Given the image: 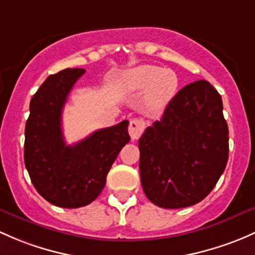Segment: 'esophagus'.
I'll return each mask as SVG.
<instances>
[{
    "label": "esophagus",
    "mask_w": 255,
    "mask_h": 255,
    "mask_svg": "<svg viewBox=\"0 0 255 255\" xmlns=\"http://www.w3.org/2000/svg\"><path fill=\"white\" fill-rule=\"evenodd\" d=\"M146 125L145 121L143 119H134L130 121L129 127H128V132H129V135L132 139H139L140 135L143 134L144 129H145Z\"/></svg>",
    "instance_id": "obj_1"
}]
</instances>
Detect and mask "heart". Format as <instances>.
I'll list each match as a JSON object with an SVG mask.
<instances>
[{
	"mask_svg": "<svg viewBox=\"0 0 255 255\" xmlns=\"http://www.w3.org/2000/svg\"><path fill=\"white\" fill-rule=\"evenodd\" d=\"M127 90L140 93L143 90V103L150 114H160L175 98L178 88V77L171 69H163L152 64H141L129 69L125 74Z\"/></svg>",
	"mask_w": 255,
	"mask_h": 255,
	"instance_id": "b5f03b06",
	"label": "heart"
}]
</instances>
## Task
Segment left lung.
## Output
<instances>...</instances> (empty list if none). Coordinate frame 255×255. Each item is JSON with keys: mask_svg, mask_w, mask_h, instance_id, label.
Returning <instances> with one entry per match:
<instances>
[{"mask_svg": "<svg viewBox=\"0 0 255 255\" xmlns=\"http://www.w3.org/2000/svg\"><path fill=\"white\" fill-rule=\"evenodd\" d=\"M221 95L206 80L182 88L139 139L143 191L155 205L187 208L202 202L226 167L229 127Z\"/></svg>", "mask_w": 255, "mask_h": 255, "instance_id": "left-lung-1", "label": "left lung"}]
</instances>
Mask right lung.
I'll return each instance as SVG.
<instances>
[{
	"label": "right lung",
	"mask_w": 255,
	"mask_h": 255,
	"mask_svg": "<svg viewBox=\"0 0 255 255\" xmlns=\"http://www.w3.org/2000/svg\"><path fill=\"white\" fill-rule=\"evenodd\" d=\"M84 72L67 68L47 77L31 99L25 125L24 162L31 183L47 202L67 209L85 206L99 197L112 163L130 139L125 120L67 145L63 106Z\"/></svg>",
	"instance_id": "obj_1"
}]
</instances>
